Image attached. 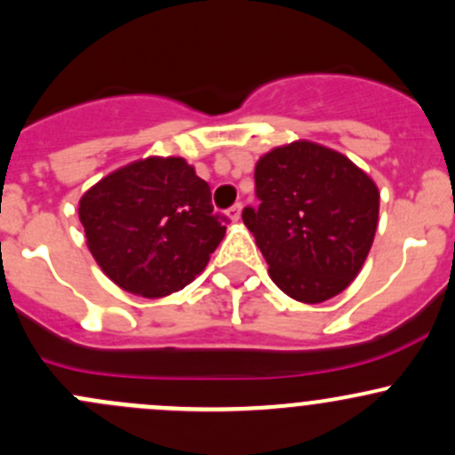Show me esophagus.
<instances>
[{
  "label": "esophagus",
  "mask_w": 455,
  "mask_h": 455,
  "mask_svg": "<svg viewBox=\"0 0 455 455\" xmlns=\"http://www.w3.org/2000/svg\"><path fill=\"white\" fill-rule=\"evenodd\" d=\"M227 218L231 220V222H237V220L242 218V204H233L231 209L227 211Z\"/></svg>",
  "instance_id": "obj_1"
}]
</instances>
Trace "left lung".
I'll use <instances>...</instances> for the list:
<instances>
[{
	"label": "left lung",
	"instance_id": "1",
	"mask_svg": "<svg viewBox=\"0 0 455 455\" xmlns=\"http://www.w3.org/2000/svg\"><path fill=\"white\" fill-rule=\"evenodd\" d=\"M242 220L288 297L321 304L359 275L379 224V189L339 151L297 140L257 160Z\"/></svg>",
	"mask_w": 455,
	"mask_h": 455
}]
</instances>
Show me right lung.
<instances>
[{
    "mask_svg": "<svg viewBox=\"0 0 455 455\" xmlns=\"http://www.w3.org/2000/svg\"><path fill=\"white\" fill-rule=\"evenodd\" d=\"M87 249L123 291L164 297L194 282L227 233L211 189L182 158L116 169L79 202Z\"/></svg>",
    "mask_w": 455,
    "mask_h": 455,
    "instance_id": "1",
    "label": "right lung"
}]
</instances>
